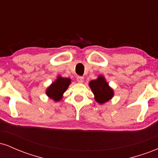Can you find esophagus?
Listing matches in <instances>:
<instances>
[{"label": "esophagus", "instance_id": "1", "mask_svg": "<svg viewBox=\"0 0 158 158\" xmlns=\"http://www.w3.org/2000/svg\"><path fill=\"white\" fill-rule=\"evenodd\" d=\"M77 79L78 82H79V83H82V82H83V81H84V77H80V76H78V77H77Z\"/></svg>", "mask_w": 158, "mask_h": 158}]
</instances>
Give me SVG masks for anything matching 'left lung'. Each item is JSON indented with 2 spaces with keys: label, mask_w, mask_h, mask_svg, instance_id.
I'll return each instance as SVG.
<instances>
[{
  "label": "left lung",
  "mask_w": 158,
  "mask_h": 158,
  "mask_svg": "<svg viewBox=\"0 0 158 158\" xmlns=\"http://www.w3.org/2000/svg\"><path fill=\"white\" fill-rule=\"evenodd\" d=\"M89 85L95 95L96 101L100 104L108 102L113 97V90L108 86V84L102 76L98 77L97 79L90 81Z\"/></svg>",
  "instance_id": "8db88e82"
}]
</instances>
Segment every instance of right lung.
Segmentation results:
<instances>
[{
	"instance_id": "obj_1",
	"label": "right lung",
	"mask_w": 158,
	"mask_h": 158,
	"mask_svg": "<svg viewBox=\"0 0 158 158\" xmlns=\"http://www.w3.org/2000/svg\"><path fill=\"white\" fill-rule=\"evenodd\" d=\"M70 84V79L68 78L59 77L47 90V95L55 101L60 100L62 94L68 89Z\"/></svg>"
}]
</instances>
